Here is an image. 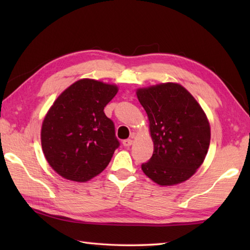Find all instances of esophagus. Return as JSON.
<instances>
[{"label": "esophagus", "instance_id": "obj_1", "mask_svg": "<svg viewBox=\"0 0 250 250\" xmlns=\"http://www.w3.org/2000/svg\"><path fill=\"white\" fill-rule=\"evenodd\" d=\"M132 143H133V141H132L131 139H126V140H124L122 144H124V146H125V147H129L132 145Z\"/></svg>", "mask_w": 250, "mask_h": 250}]
</instances>
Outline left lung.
Segmentation results:
<instances>
[{
    "instance_id": "obj_1",
    "label": "left lung",
    "mask_w": 250,
    "mask_h": 250,
    "mask_svg": "<svg viewBox=\"0 0 250 250\" xmlns=\"http://www.w3.org/2000/svg\"><path fill=\"white\" fill-rule=\"evenodd\" d=\"M136 94L153 142L152 157L142 164L143 172L161 186L185 182L201 167L209 147L210 128L203 109L178 83L139 89Z\"/></svg>"
}]
</instances>
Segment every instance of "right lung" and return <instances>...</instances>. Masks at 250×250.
Returning <instances> with one entry per match:
<instances>
[{
    "label": "right lung",
    "instance_id": "right-lung-1",
    "mask_svg": "<svg viewBox=\"0 0 250 250\" xmlns=\"http://www.w3.org/2000/svg\"><path fill=\"white\" fill-rule=\"evenodd\" d=\"M118 88L81 79L64 90L42 125V147L49 166L66 179L87 182L108 166L120 146L104 107Z\"/></svg>",
    "mask_w": 250,
    "mask_h": 250
}]
</instances>
